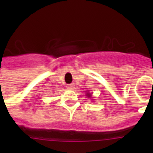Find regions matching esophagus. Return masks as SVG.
<instances>
[{"instance_id":"34e87169","label":"esophagus","mask_w":153,"mask_h":153,"mask_svg":"<svg viewBox=\"0 0 153 153\" xmlns=\"http://www.w3.org/2000/svg\"><path fill=\"white\" fill-rule=\"evenodd\" d=\"M67 88L69 89V90H73L74 88V83H70V84H68L67 86Z\"/></svg>"}]
</instances>
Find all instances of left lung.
I'll use <instances>...</instances> for the list:
<instances>
[{"label": "left lung", "mask_w": 153, "mask_h": 153, "mask_svg": "<svg viewBox=\"0 0 153 153\" xmlns=\"http://www.w3.org/2000/svg\"><path fill=\"white\" fill-rule=\"evenodd\" d=\"M88 95H90V94H88Z\"/></svg>", "instance_id": "left-lung-1"}]
</instances>
